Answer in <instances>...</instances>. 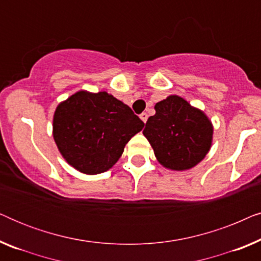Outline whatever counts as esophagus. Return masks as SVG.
Masks as SVG:
<instances>
[{"mask_svg":"<svg viewBox=\"0 0 261 261\" xmlns=\"http://www.w3.org/2000/svg\"><path fill=\"white\" fill-rule=\"evenodd\" d=\"M140 119L142 120V122L146 123V121H147V119H148V115L146 113H142V114H140Z\"/></svg>","mask_w":261,"mask_h":261,"instance_id":"1","label":"esophagus"}]
</instances>
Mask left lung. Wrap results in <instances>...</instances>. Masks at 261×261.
I'll return each instance as SVG.
<instances>
[{
	"mask_svg": "<svg viewBox=\"0 0 261 261\" xmlns=\"http://www.w3.org/2000/svg\"><path fill=\"white\" fill-rule=\"evenodd\" d=\"M142 133L164 167L185 171L201 163L213 144L212 121L180 96L170 95L154 106Z\"/></svg>",
	"mask_w": 261,
	"mask_h": 261,
	"instance_id": "1",
	"label": "left lung"
}]
</instances>
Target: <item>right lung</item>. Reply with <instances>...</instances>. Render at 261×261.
<instances>
[{
	"instance_id": "1",
	"label": "right lung",
	"mask_w": 261,
	"mask_h": 261,
	"mask_svg": "<svg viewBox=\"0 0 261 261\" xmlns=\"http://www.w3.org/2000/svg\"><path fill=\"white\" fill-rule=\"evenodd\" d=\"M144 126L129 107L107 91L81 90L57 106L52 133L69 165L97 174L115 165Z\"/></svg>"
}]
</instances>
